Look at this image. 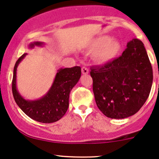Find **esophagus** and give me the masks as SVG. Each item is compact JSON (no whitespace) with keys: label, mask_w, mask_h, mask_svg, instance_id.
<instances>
[{"label":"esophagus","mask_w":159,"mask_h":159,"mask_svg":"<svg viewBox=\"0 0 159 159\" xmlns=\"http://www.w3.org/2000/svg\"><path fill=\"white\" fill-rule=\"evenodd\" d=\"M81 72H82L83 75H87V74H89V69L85 67H82L81 68Z\"/></svg>","instance_id":"34e87169"}]
</instances>
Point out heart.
Wrapping results in <instances>:
<instances>
[{
  "mask_svg": "<svg viewBox=\"0 0 159 159\" xmlns=\"http://www.w3.org/2000/svg\"><path fill=\"white\" fill-rule=\"evenodd\" d=\"M90 48L94 51V57L98 63L106 64L116 58L121 45L118 40L110 39L108 36H102L91 43Z\"/></svg>",
  "mask_w": 159,
  "mask_h": 159,
  "instance_id": "obj_1",
  "label": "heart"
}]
</instances>
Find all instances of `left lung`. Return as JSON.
<instances>
[{
  "instance_id": "1",
  "label": "left lung",
  "mask_w": 159,
  "mask_h": 159,
  "mask_svg": "<svg viewBox=\"0 0 159 159\" xmlns=\"http://www.w3.org/2000/svg\"><path fill=\"white\" fill-rule=\"evenodd\" d=\"M93 92L99 110L111 118L137 113L148 99L153 72L142 41L132 39L118 58L91 67Z\"/></svg>"
}]
</instances>
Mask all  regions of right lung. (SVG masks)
I'll list each match as a JSON object with an SVG mask.
<instances>
[{"mask_svg":"<svg viewBox=\"0 0 159 159\" xmlns=\"http://www.w3.org/2000/svg\"><path fill=\"white\" fill-rule=\"evenodd\" d=\"M42 42H34L29 45H42ZM27 55L24 54L16 62L12 80V93L17 105L28 117L42 123H52L58 121L66 113L69 106L70 91L81 78V67L61 68L57 70L52 86L47 94L41 98L34 101L25 100L17 90L16 74L17 68L22 59Z\"/></svg>","mask_w":159,"mask_h":159,"instance_id":"add662e5","label":"right lung"}]
</instances>
